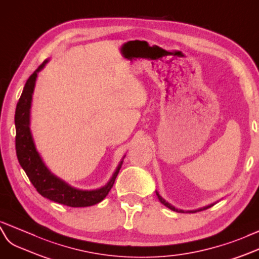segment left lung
Instances as JSON below:
<instances>
[{
  "label": "left lung",
  "mask_w": 259,
  "mask_h": 259,
  "mask_svg": "<svg viewBox=\"0 0 259 259\" xmlns=\"http://www.w3.org/2000/svg\"><path fill=\"white\" fill-rule=\"evenodd\" d=\"M155 193H156V196H157V198H158V200L161 201V203H163L165 207H167L168 209H170V210H173V211H176V212H182V213H185V212H189V213H194V212H198V211H201V210H205V209H208V208H210V207H212V205H213L214 203H211V204H209V205H205V207H203V208H199V209H197V210H181V209H177V208H175L174 205H171L170 203H168L166 200H165L164 198H162L161 196H160V194H158V191L157 190H155Z\"/></svg>",
  "instance_id": "left-lung-1"
}]
</instances>
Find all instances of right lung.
<instances>
[{
	"label": "right lung",
	"instance_id": "right-lung-1",
	"mask_svg": "<svg viewBox=\"0 0 259 259\" xmlns=\"http://www.w3.org/2000/svg\"><path fill=\"white\" fill-rule=\"evenodd\" d=\"M49 60H45L41 65L32 73L26 82L21 98L17 103L15 111V128H16V154L18 162L28 176L29 181L42 197L51 201L69 205L73 208L90 207L104 200L109 190L114 186L116 177L121 168L123 158L118 164L109 182L102 188L94 190H82L62 181L56 176L45 164L40 154L38 153L30 131V108L32 94L38 73L40 72Z\"/></svg>",
	"mask_w": 259,
	"mask_h": 259
}]
</instances>
